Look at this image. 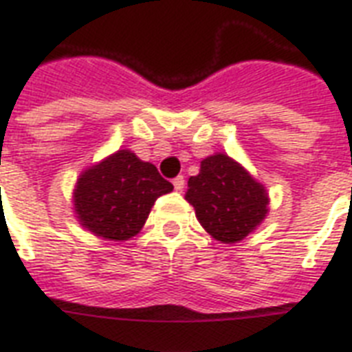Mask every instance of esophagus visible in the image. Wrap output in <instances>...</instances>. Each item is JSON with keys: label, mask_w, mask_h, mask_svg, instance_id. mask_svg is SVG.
<instances>
[{"label": "esophagus", "mask_w": 352, "mask_h": 352, "mask_svg": "<svg viewBox=\"0 0 352 352\" xmlns=\"http://www.w3.org/2000/svg\"><path fill=\"white\" fill-rule=\"evenodd\" d=\"M173 186H175L177 192H182V190H184V177H175V179H173Z\"/></svg>", "instance_id": "obj_1"}]
</instances>
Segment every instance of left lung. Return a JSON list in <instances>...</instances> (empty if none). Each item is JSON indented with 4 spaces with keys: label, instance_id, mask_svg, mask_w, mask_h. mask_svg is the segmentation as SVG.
Wrapping results in <instances>:
<instances>
[{
    "label": "left lung",
    "instance_id": "8db88e82",
    "mask_svg": "<svg viewBox=\"0 0 352 352\" xmlns=\"http://www.w3.org/2000/svg\"><path fill=\"white\" fill-rule=\"evenodd\" d=\"M204 230L214 239L234 245L261 225L268 214L265 184L226 153L201 160V170L188 181L184 195Z\"/></svg>",
    "mask_w": 352,
    "mask_h": 352
}]
</instances>
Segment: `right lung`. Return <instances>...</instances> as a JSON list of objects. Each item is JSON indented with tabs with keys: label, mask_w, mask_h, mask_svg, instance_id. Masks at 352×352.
Here are the masks:
<instances>
[{
	"label": "right lung",
	"mask_w": 352,
	"mask_h": 352,
	"mask_svg": "<svg viewBox=\"0 0 352 352\" xmlns=\"http://www.w3.org/2000/svg\"><path fill=\"white\" fill-rule=\"evenodd\" d=\"M173 184L131 149H118L80 173L73 210L85 230L106 241H127L142 230L155 201Z\"/></svg>",
	"instance_id": "1"
}]
</instances>
